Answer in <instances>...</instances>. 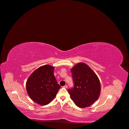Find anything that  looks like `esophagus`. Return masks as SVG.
<instances>
[{
    "label": "esophagus",
    "instance_id": "esophagus-1",
    "mask_svg": "<svg viewBox=\"0 0 129 129\" xmlns=\"http://www.w3.org/2000/svg\"><path fill=\"white\" fill-rule=\"evenodd\" d=\"M63 88H68V85H66L63 86Z\"/></svg>",
    "mask_w": 129,
    "mask_h": 129
}]
</instances>
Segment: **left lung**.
<instances>
[{
	"mask_svg": "<svg viewBox=\"0 0 129 129\" xmlns=\"http://www.w3.org/2000/svg\"><path fill=\"white\" fill-rule=\"evenodd\" d=\"M74 87L68 90L75 104L80 108L90 106L98 99L101 92L100 80L86 63L79 62L71 69Z\"/></svg>",
	"mask_w": 129,
	"mask_h": 129,
	"instance_id": "1",
	"label": "left lung"
}]
</instances>
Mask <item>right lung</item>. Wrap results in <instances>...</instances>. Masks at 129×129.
Returning <instances> with one entry per match:
<instances>
[{"label": "right lung", "instance_id": "obj_1", "mask_svg": "<svg viewBox=\"0 0 129 129\" xmlns=\"http://www.w3.org/2000/svg\"><path fill=\"white\" fill-rule=\"evenodd\" d=\"M54 67L49 64L41 66L28 77L26 88L30 98L39 105L50 103L60 88L54 74Z\"/></svg>", "mask_w": 129, "mask_h": 129}]
</instances>
